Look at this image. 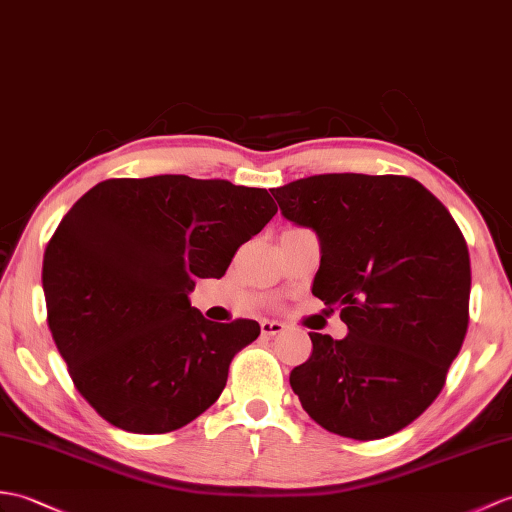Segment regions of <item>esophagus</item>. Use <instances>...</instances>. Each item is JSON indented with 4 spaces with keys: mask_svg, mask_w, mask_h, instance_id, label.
I'll return each instance as SVG.
<instances>
[{
    "mask_svg": "<svg viewBox=\"0 0 512 512\" xmlns=\"http://www.w3.org/2000/svg\"><path fill=\"white\" fill-rule=\"evenodd\" d=\"M283 331V323L279 320H261V334L272 338V336H279Z\"/></svg>",
    "mask_w": 512,
    "mask_h": 512,
    "instance_id": "esophagus-1",
    "label": "esophagus"
}]
</instances>
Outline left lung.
<instances>
[{
	"instance_id": "obj_1",
	"label": "left lung",
	"mask_w": 512,
	"mask_h": 512,
	"mask_svg": "<svg viewBox=\"0 0 512 512\" xmlns=\"http://www.w3.org/2000/svg\"><path fill=\"white\" fill-rule=\"evenodd\" d=\"M323 242L312 292L340 307L347 338L310 334L290 373L325 430L375 441L432 406L469 327L471 261L447 207L410 176L318 174L272 189Z\"/></svg>"
}]
</instances>
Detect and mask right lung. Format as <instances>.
Returning <instances> with one entry per match:
<instances>
[{
	"label": "right lung",
	"instance_id": "add662e5",
	"mask_svg": "<svg viewBox=\"0 0 512 512\" xmlns=\"http://www.w3.org/2000/svg\"><path fill=\"white\" fill-rule=\"evenodd\" d=\"M277 213L266 189L183 174L109 178L58 224L43 255L47 325L71 382L104 421L165 434L227 386L257 320L213 323L189 305Z\"/></svg>",
	"mask_w": 512,
	"mask_h": 512
}]
</instances>
